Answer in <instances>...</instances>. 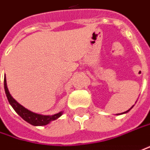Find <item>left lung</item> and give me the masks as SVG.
<instances>
[{
  "label": "left lung",
  "instance_id": "1",
  "mask_svg": "<svg viewBox=\"0 0 150 150\" xmlns=\"http://www.w3.org/2000/svg\"><path fill=\"white\" fill-rule=\"evenodd\" d=\"M134 106H133V107H132V108H130V109H128V110H127V111H126V112H122V113H121V114H124V113H127V112H129V111H130V110H131V109H132V108H134ZM119 114L120 113H118V115H119Z\"/></svg>",
  "mask_w": 150,
  "mask_h": 150
}]
</instances>
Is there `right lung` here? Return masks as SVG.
Masks as SVG:
<instances>
[{
  "label": "right lung",
  "mask_w": 150,
  "mask_h": 150,
  "mask_svg": "<svg viewBox=\"0 0 150 150\" xmlns=\"http://www.w3.org/2000/svg\"><path fill=\"white\" fill-rule=\"evenodd\" d=\"M4 88H5V91H6L7 100L9 101L11 106L15 110V112L23 118V120L28 122V123L33 125V126H44V125H47V124L50 123L52 121L56 120L59 117L62 116L63 111L58 112V113L54 114V115H42V114L33 112L29 111L28 109L24 108L21 104H19L11 96V95L10 94V92L8 91L7 85H6V75H5V78H4Z\"/></svg>",
  "instance_id": "obj_1"
}]
</instances>
